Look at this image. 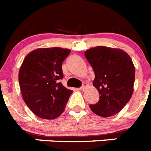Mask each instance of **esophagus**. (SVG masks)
Instances as JSON below:
<instances>
[{"instance_id": "obj_1", "label": "esophagus", "mask_w": 151, "mask_h": 151, "mask_svg": "<svg viewBox=\"0 0 151 151\" xmlns=\"http://www.w3.org/2000/svg\"><path fill=\"white\" fill-rule=\"evenodd\" d=\"M87 86H88V84H87L86 83H84L83 85V86L81 87V89H82V90H85V89L87 88Z\"/></svg>"}]
</instances>
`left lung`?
I'll list each match as a JSON object with an SVG mask.
<instances>
[{"mask_svg":"<svg viewBox=\"0 0 151 151\" xmlns=\"http://www.w3.org/2000/svg\"><path fill=\"white\" fill-rule=\"evenodd\" d=\"M93 67V82L99 93L96 104L89 105L96 115L108 117L119 113L134 93L135 67L130 56L119 48L97 46L85 52Z\"/></svg>","mask_w":151,"mask_h":151,"instance_id":"8db88e82","label":"left lung"}]
</instances>
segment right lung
I'll return each mask as SVG.
<instances>
[{"label":"right lung","instance_id":"add662e5","mask_svg":"<svg viewBox=\"0 0 151 151\" xmlns=\"http://www.w3.org/2000/svg\"><path fill=\"white\" fill-rule=\"evenodd\" d=\"M68 48H40L28 53L18 73L20 89L26 105L38 117L52 119L64 112L73 90L59 80L62 62L70 54Z\"/></svg>","mask_w":151,"mask_h":151}]
</instances>
